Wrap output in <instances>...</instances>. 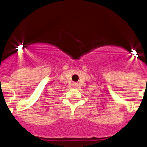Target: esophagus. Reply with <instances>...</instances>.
Wrapping results in <instances>:
<instances>
[{"label":"esophagus","mask_w":147,"mask_h":147,"mask_svg":"<svg viewBox=\"0 0 147 147\" xmlns=\"http://www.w3.org/2000/svg\"><path fill=\"white\" fill-rule=\"evenodd\" d=\"M78 83L77 82H73L72 83V85H73V87H78Z\"/></svg>","instance_id":"1"}]
</instances>
